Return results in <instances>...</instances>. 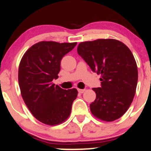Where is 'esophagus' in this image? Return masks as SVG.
<instances>
[{
  "label": "esophagus",
  "instance_id": "obj_1",
  "mask_svg": "<svg viewBox=\"0 0 151 151\" xmlns=\"http://www.w3.org/2000/svg\"><path fill=\"white\" fill-rule=\"evenodd\" d=\"M85 91V89H83V90H82V89H78V92L81 93V94H82V93H83Z\"/></svg>",
  "mask_w": 151,
  "mask_h": 151
}]
</instances>
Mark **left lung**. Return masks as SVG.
<instances>
[{
	"instance_id": "1",
	"label": "left lung",
	"mask_w": 151,
	"mask_h": 151,
	"mask_svg": "<svg viewBox=\"0 0 151 151\" xmlns=\"http://www.w3.org/2000/svg\"><path fill=\"white\" fill-rule=\"evenodd\" d=\"M77 50L92 71L101 75V87L93 88L96 99L90 105L91 112L107 122L120 118L133 101L138 81L132 52L115 39L81 42Z\"/></svg>"
}]
</instances>
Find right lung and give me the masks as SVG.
Segmentation results:
<instances>
[{
	"mask_svg": "<svg viewBox=\"0 0 151 151\" xmlns=\"http://www.w3.org/2000/svg\"><path fill=\"white\" fill-rule=\"evenodd\" d=\"M76 44L39 42L26 52L20 61L18 80L22 96L33 116L42 123L59 124L70 115L78 91L64 90L52 81L59 78L61 60Z\"/></svg>",
	"mask_w": 151,
	"mask_h": 151,
	"instance_id": "obj_1",
	"label": "right lung"
}]
</instances>
